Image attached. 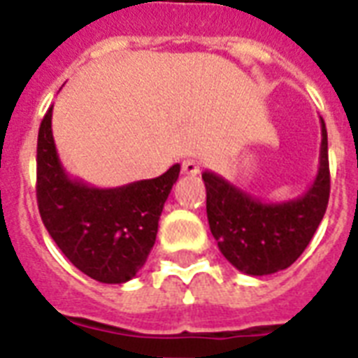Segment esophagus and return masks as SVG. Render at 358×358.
Wrapping results in <instances>:
<instances>
[{"instance_id":"esophagus-1","label":"esophagus","mask_w":358,"mask_h":358,"mask_svg":"<svg viewBox=\"0 0 358 358\" xmlns=\"http://www.w3.org/2000/svg\"><path fill=\"white\" fill-rule=\"evenodd\" d=\"M182 173L189 174V176H195V174L201 173V165H199L195 159H184V163H182Z\"/></svg>"}]
</instances>
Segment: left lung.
<instances>
[{
    "label": "left lung",
    "mask_w": 358,
    "mask_h": 358,
    "mask_svg": "<svg viewBox=\"0 0 358 358\" xmlns=\"http://www.w3.org/2000/svg\"><path fill=\"white\" fill-rule=\"evenodd\" d=\"M322 120L320 167L312 185L297 199L266 202L223 176L204 171L206 213L219 250L245 275L262 277L294 264L322 223L329 204L327 128Z\"/></svg>",
    "instance_id": "left-lung-1"
}]
</instances>
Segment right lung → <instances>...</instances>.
Instances as JSON below:
<instances>
[{
    "label": "right lung",
    "mask_w": 358,
    "mask_h": 358,
    "mask_svg": "<svg viewBox=\"0 0 358 358\" xmlns=\"http://www.w3.org/2000/svg\"><path fill=\"white\" fill-rule=\"evenodd\" d=\"M48 109L36 143V201L42 223L81 273L98 282H128L156 243L163 204L180 165L152 180L94 187L72 178L59 159Z\"/></svg>",
    "instance_id": "right-lung-1"
}]
</instances>
